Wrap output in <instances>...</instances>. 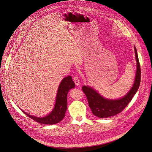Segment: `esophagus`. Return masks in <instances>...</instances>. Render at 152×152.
<instances>
[{
  "label": "esophagus",
  "instance_id": "34e87169",
  "mask_svg": "<svg viewBox=\"0 0 152 152\" xmlns=\"http://www.w3.org/2000/svg\"><path fill=\"white\" fill-rule=\"evenodd\" d=\"M73 81L76 86L80 85V80H79V78L78 76H75L73 77Z\"/></svg>",
  "mask_w": 152,
  "mask_h": 152
}]
</instances>
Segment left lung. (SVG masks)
<instances>
[{
	"label": "left lung",
	"instance_id": "left-lung-1",
	"mask_svg": "<svg viewBox=\"0 0 152 152\" xmlns=\"http://www.w3.org/2000/svg\"><path fill=\"white\" fill-rule=\"evenodd\" d=\"M135 53L137 69L134 84L128 94L122 99L117 100L106 99L92 88L86 86L82 87V90L87 97L89 107L94 115L99 118H108L114 116L122 111L132 99L139 87L141 76L140 66L135 47Z\"/></svg>",
	"mask_w": 152,
	"mask_h": 152
}]
</instances>
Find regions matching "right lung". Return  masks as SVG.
<instances>
[{"label": "right lung", "instance_id": "add662e5", "mask_svg": "<svg viewBox=\"0 0 152 152\" xmlns=\"http://www.w3.org/2000/svg\"><path fill=\"white\" fill-rule=\"evenodd\" d=\"M75 86V84L70 76L65 77L62 80L58 87L55 107L52 113L45 117H35L21 110L26 115L37 122L46 125L56 124L61 121L65 117L67 110V94L70 89L74 88Z\"/></svg>", "mask_w": 152, "mask_h": 152}]
</instances>
